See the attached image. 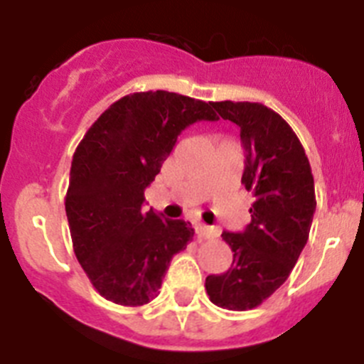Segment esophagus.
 Returning a JSON list of instances; mask_svg holds the SVG:
<instances>
[{
    "label": "esophagus",
    "instance_id": "34e87169",
    "mask_svg": "<svg viewBox=\"0 0 364 364\" xmlns=\"http://www.w3.org/2000/svg\"><path fill=\"white\" fill-rule=\"evenodd\" d=\"M195 231H197L198 239H213V237H217V230L205 226V224H195Z\"/></svg>",
    "mask_w": 364,
    "mask_h": 364
}]
</instances>
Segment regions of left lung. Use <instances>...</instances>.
Wrapping results in <instances>:
<instances>
[{
  "label": "left lung",
  "instance_id": "1",
  "mask_svg": "<svg viewBox=\"0 0 364 364\" xmlns=\"http://www.w3.org/2000/svg\"><path fill=\"white\" fill-rule=\"evenodd\" d=\"M224 120L239 125L246 151L242 184L253 193L252 222L242 233L224 231L233 262L208 275L205 291L226 310L257 308L290 277L306 246L315 213L314 175L288 122L262 104L213 102Z\"/></svg>",
  "mask_w": 364,
  "mask_h": 364
}]
</instances>
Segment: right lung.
I'll use <instances>...</instances> for the list:
<instances>
[{
	"label": "right lung",
	"instance_id": "obj_1",
	"mask_svg": "<svg viewBox=\"0 0 364 364\" xmlns=\"http://www.w3.org/2000/svg\"><path fill=\"white\" fill-rule=\"evenodd\" d=\"M200 120H218L211 102L133 92L102 112L74 151L65 197L70 239L83 272L107 301H153L173 255L193 240L189 222L144 210V191L176 136Z\"/></svg>",
	"mask_w": 364,
	"mask_h": 364
}]
</instances>
